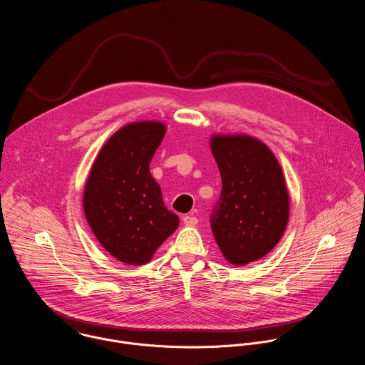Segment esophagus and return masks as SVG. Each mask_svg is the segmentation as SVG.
<instances>
[{"instance_id":"1","label":"esophagus","mask_w":365,"mask_h":365,"mask_svg":"<svg viewBox=\"0 0 365 365\" xmlns=\"http://www.w3.org/2000/svg\"><path fill=\"white\" fill-rule=\"evenodd\" d=\"M183 222H185V225H187V227H195V225L199 222V220H197L196 217H193V215H185V217H183Z\"/></svg>"}]
</instances>
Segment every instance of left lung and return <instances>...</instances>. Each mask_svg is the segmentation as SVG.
<instances>
[{
    "instance_id": "left-lung-1",
    "label": "left lung",
    "mask_w": 365,
    "mask_h": 365,
    "mask_svg": "<svg viewBox=\"0 0 365 365\" xmlns=\"http://www.w3.org/2000/svg\"><path fill=\"white\" fill-rule=\"evenodd\" d=\"M211 151L222 180L211 230L224 257L243 266L283 237L289 211L283 172L272 151L247 135H215Z\"/></svg>"
}]
</instances>
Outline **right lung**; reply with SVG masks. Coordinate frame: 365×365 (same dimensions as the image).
Returning <instances> with one entry per match:
<instances>
[{
	"label": "right lung",
	"instance_id": "1",
	"mask_svg": "<svg viewBox=\"0 0 365 365\" xmlns=\"http://www.w3.org/2000/svg\"><path fill=\"white\" fill-rule=\"evenodd\" d=\"M165 135L158 122L127 124L101 150L83 193V211L98 241L118 260L140 266L175 232L179 217L163 204L150 163Z\"/></svg>",
	"mask_w": 365,
	"mask_h": 365
}]
</instances>
